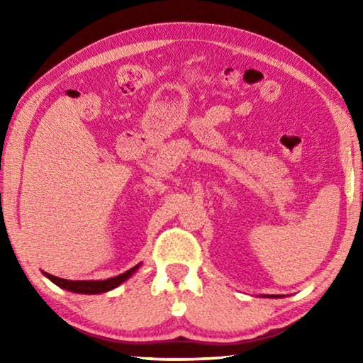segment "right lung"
Returning a JSON list of instances; mask_svg holds the SVG:
<instances>
[{
    "mask_svg": "<svg viewBox=\"0 0 363 363\" xmlns=\"http://www.w3.org/2000/svg\"><path fill=\"white\" fill-rule=\"evenodd\" d=\"M140 266V264H138V266L131 267L130 270H126L125 274H120L116 275V277H112V279H107V280H65V279H59V277H54V275L51 274H46V277L54 281L57 286L60 288H65V290L69 291H73V293H84V294H97V293H106V291H110L113 290V288L118 286L120 284H123L126 279H130L131 275L136 272V269Z\"/></svg>",
    "mask_w": 363,
    "mask_h": 363,
    "instance_id": "obj_1",
    "label": "right lung"
}]
</instances>
